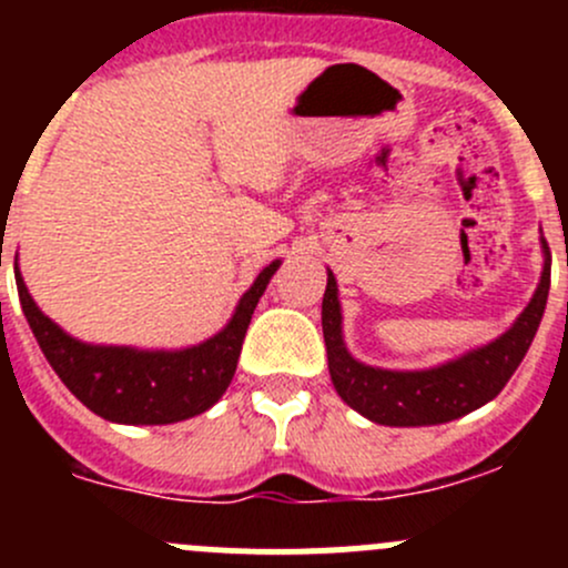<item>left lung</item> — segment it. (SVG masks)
<instances>
[{
  "label": "left lung",
  "instance_id": "obj_1",
  "mask_svg": "<svg viewBox=\"0 0 568 568\" xmlns=\"http://www.w3.org/2000/svg\"><path fill=\"white\" fill-rule=\"evenodd\" d=\"M544 244V272L530 305L517 324L495 343L428 371H382L357 363L343 346L341 302L335 277H326L321 324H324L326 359L337 395L352 409L382 426H437L478 409L506 387L528 354L532 335L541 324L549 294V247Z\"/></svg>",
  "mask_w": 568,
  "mask_h": 568
}]
</instances>
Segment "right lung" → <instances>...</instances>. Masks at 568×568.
I'll return each instance as SVG.
<instances>
[{"label": "right lung", "mask_w": 568, "mask_h": 568, "mask_svg": "<svg viewBox=\"0 0 568 568\" xmlns=\"http://www.w3.org/2000/svg\"><path fill=\"white\" fill-rule=\"evenodd\" d=\"M277 266L280 261H272L257 274L252 288L239 302L231 324L220 335L183 352H136L79 343L38 311L21 274H16V285L40 352L45 354L62 385L90 412L112 423L164 426L200 415L227 390L236 374L252 311Z\"/></svg>", "instance_id": "right-lung-1"}]
</instances>
